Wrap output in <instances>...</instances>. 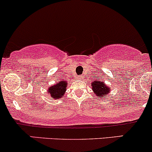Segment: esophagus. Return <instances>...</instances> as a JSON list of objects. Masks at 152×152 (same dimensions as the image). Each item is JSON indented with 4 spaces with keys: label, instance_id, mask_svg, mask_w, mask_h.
<instances>
[{
    "label": "esophagus",
    "instance_id": "34e87169",
    "mask_svg": "<svg viewBox=\"0 0 152 152\" xmlns=\"http://www.w3.org/2000/svg\"><path fill=\"white\" fill-rule=\"evenodd\" d=\"M79 79H83L82 76H79Z\"/></svg>",
    "mask_w": 152,
    "mask_h": 152
}]
</instances>
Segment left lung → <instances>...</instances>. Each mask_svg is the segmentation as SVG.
Returning <instances> with one entry per match:
<instances>
[{
    "label": "left lung",
    "mask_w": 152,
    "mask_h": 152,
    "mask_svg": "<svg viewBox=\"0 0 152 152\" xmlns=\"http://www.w3.org/2000/svg\"><path fill=\"white\" fill-rule=\"evenodd\" d=\"M91 88L96 96H104L105 97L106 94L110 92V87L107 86L102 81H94L91 83Z\"/></svg>",
    "instance_id": "obj_1"
}]
</instances>
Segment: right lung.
Segmentation results:
<instances>
[{
	"label": "right lung",
	"mask_w": 152,
	"mask_h": 152,
	"mask_svg": "<svg viewBox=\"0 0 152 152\" xmlns=\"http://www.w3.org/2000/svg\"><path fill=\"white\" fill-rule=\"evenodd\" d=\"M67 81H60L56 82V84L48 89V94L50 95V96L53 99H60L63 97L65 94V91H66L67 87Z\"/></svg>",
	"instance_id": "right-lung-1"
}]
</instances>
